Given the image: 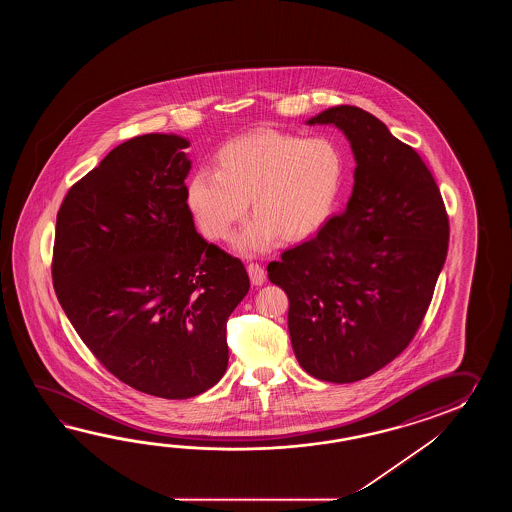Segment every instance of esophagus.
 I'll return each instance as SVG.
<instances>
[{"mask_svg": "<svg viewBox=\"0 0 512 512\" xmlns=\"http://www.w3.org/2000/svg\"><path fill=\"white\" fill-rule=\"evenodd\" d=\"M247 272H249L252 285H263V282H265V271H263L260 263H249L247 265Z\"/></svg>", "mask_w": 512, "mask_h": 512, "instance_id": "esophagus-1", "label": "esophagus"}]
</instances>
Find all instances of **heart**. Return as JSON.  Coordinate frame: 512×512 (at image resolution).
I'll use <instances>...</instances> for the list:
<instances>
[{
	"instance_id": "obj_1",
	"label": "heart",
	"mask_w": 512,
	"mask_h": 512,
	"mask_svg": "<svg viewBox=\"0 0 512 512\" xmlns=\"http://www.w3.org/2000/svg\"><path fill=\"white\" fill-rule=\"evenodd\" d=\"M344 181V157L327 139L256 130L216 153V172L201 168L186 185V203L203 236L227 241L247 216L236 247L263 252L313 234L331 214Z\"/></svg>"
}]
</instances>
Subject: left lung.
I'll return each instance as SVG.
<instances>
[{
	"label": "left lung",
	"instance_id": "left-lung-1",
	"mask_svg": "<svg viewBox=\"0 0 512 512\" xmlns=\"http://www.w3.org/2000/svg\"><path fill=\"white\" fill-rule=\"evenodd\" d=\"M313 124L344 131L357 161L348 207L315 238L267 265L289 298L294 355L326 382L360 381L412 342L448 251L434 175L412 146L364 109L335 106Z\"/></svg>",
	"mask_w": 512,
	"mask_h": 512
}]
</instances>
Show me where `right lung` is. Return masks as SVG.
Returning <instances> with one entry per match:
<instances>
[{
  "mask_svg": "<svg viewBox=\"0 0 512 512\" xmlns=\"http://www.w3.org/2000/svg\"><path fill=\"white\" fill-rule=\"evenodd\" d=\"M188 146L164 133L122 142L56 216L51 269L69 322L111 375L163 399L223 377L227 320L251 287L241 260L197 234Z\"/></svg>",
  "mask_w": 512,
  "mask_h": 512,
  "instance_id": "obj_1",
  "label": "right lung"
}]
</instances>
